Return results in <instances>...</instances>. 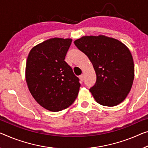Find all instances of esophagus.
Returning <instances> with one entry per match:
<instances>
[{
	"mask_svg": "<svg viewBox=\"0 0 148 148\" xmlns=\"http://www.w3.org/2000/svg\"><path fill=\"white\" fill-rule=\"evenodd\" d=\"M79 79H80L81 81L83 82V79H84V76H83V75H81L79 76Z\"/></svg>",
	"mask_w": 148,
	"mask_h": 148,
	"instance_id": "obj_1",
	"label": "esophagus"
}]
</instances>
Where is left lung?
Returning <instances> with one entry per match:
<instances>
[{"label": "left lung", "instance_id": "obj_1", "mask_svg": "<svg viewBox=\"0 0 148 148\" xmlns=\"http://www.w3.org/2000/svg\"><path fill=\"white\" fill-rule=\"evenodd\" d=\"M74 44L88 57L96 73V83L90 88L95 101L106 106L123 102L134 79V64L128 47L104 35L82 36Z\"/></svg>", "mask_w": 148, "mask_h": 148}]
</instances>
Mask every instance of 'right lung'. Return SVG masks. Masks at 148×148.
<instances>
[{"mask_svg":"<svg viewBox=\"0 0 148 148\" xmlns=\"http://www.w3.org/2000/svg\"><path fill=\"white\" fill-rule=\"evenodd\" d=\"M71 38H53L33 47L26 64L25 78L36 101L51 112L69 107L78 95L81 84L64 61Z\"/></svg>","mask_w":148,"mask_h":148,"instance_id":"add662e5","label":"right lung"}]
</instances>
